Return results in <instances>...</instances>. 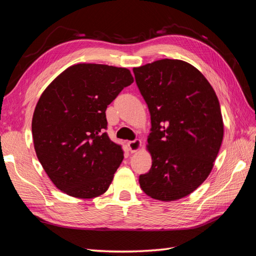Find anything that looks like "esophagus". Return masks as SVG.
<instances>
[{
    "label": "esophagus",
    "mask_w": 256,
    "mask_h": 256,
    "mask_svg": "<svg viewBox=\"0 0 256 256\" xmlns=\"http://www.w3.org/2000/svg\"><path fill=\"white\" fill-rule=\"evenodd\" d=\"M128 150H130V153H135L140 149L142 142H140V140H135L133 142H128Z\"/></svg>",
    "instance_id": "34e87169"
}]
</instances>
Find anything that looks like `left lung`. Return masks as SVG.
<instances>
[{
	"label": "left lung",
	"mask_w": 256,
	"mask_h": 256,
	"mask_svg": "<svg viewBox=\"0 0 256 256\" xmlns=\"http://www.w3.org/2000/svg\"><path fill=\"white\" fill-rule=\"evenodd\" d=\"M148 105L150 170L140 176L142 191L172 202L207 179L223 140L221 108L214 88L193 65L163 59L133 68Z\"/></svg>",
	"instance_id": "1"
}]
</instances>
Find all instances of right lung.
Segmentation results:
<instances>
[{
  "instance_id": "1",
  "label": "right lung",
  "mask_w": 256,
  "mask_h": 256,
  "mask_svg": "<svg viewBox=\"0 0 256 256\" xmlns=\"http://www.w3.org/2000/svg\"><path fill=\"white\" fill-rule=\"evenodd\" d=\"M133 82L128 68L80 63L61 72L42 92L32 119L34 148L63 193L93 198L108 190L123 150L105 132V112Z\"/></svg>"
}]
</instances>
